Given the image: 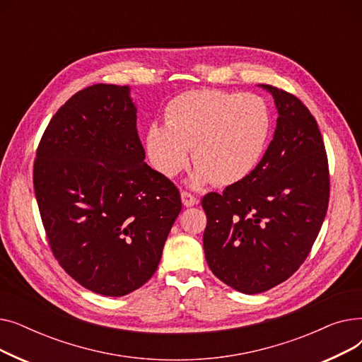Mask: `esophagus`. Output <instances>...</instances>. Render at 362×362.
<instances>
[{
  "label": "esophagus",
  "mask_w": 362,
  "mask_h": 362,
  "mask_svg": "<svg viewBox=\"0 0 362 362\" xmlns=\"http://www.w3.org/2000/svg\"><path fill=\"white\" fill-rule=\"evenodd\" d=\"M180 195H182V202H183L185 206H194V205L198 202V199L195 198V195H192L191 192L182 191Z\"/></svg>",
  "instance_id": "34e87169"
}]
</instances>
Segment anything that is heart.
Returning a JSON list of instances; mask_svg holds the SVG:
<instances>
[{
    "mask_svg": "<svg viewBox=\"0 0 362 362\" xmlns=\"http://www.w3.org/2000/svg\"><path fill=\"white\" fill-rule=\"evenodd\" d=\"M165 124H151L146 149L154 167L173 177L197 164L194 183L233 185L248 177L267 146L272 116L255 93L192 89L165 107Z\"/></svg>",
    "mask_w": 362,
    "mask_h": 362,
    "instance_id": "heart-1",
    "label": "heart"
}]
</instances>
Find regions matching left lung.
<instances>
[{"label":"left lung","mask_w":362,"mask_h":362,"mask_svg":"<svg viewBox=\"0 0 362 362\" xmlns=\"http://www.w3.org/2000/svg\"><path fill=\"white\" fill-rule=\"evenodd\" d=\"M261 86L279 112L273 141L248 177L201 202L208 267L248 295L277 286L300 267L330 197L327 154L314 116L295 95Z\"/></svg>","instance_id":"8db88e82"}]
</instances>
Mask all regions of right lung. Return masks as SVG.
<instances>
[{
  "label": "right lung",
  "instance_id": "add662e5",
  "mask_svg": "<svg viewBox=\"0 0 362 362\" xmlns=\"http://www.w3.org/2000/svg\"><path fill=\"white\" fill-rule=\"evenodd\" d=\"M127 86H88L48 123L33 187L48 245L83 288L123 296L156 273L182 210L179 189L145 161Z\"/></svg>",
  "mask_w": 362,
  "mask_h": 362
}]
</instances>
